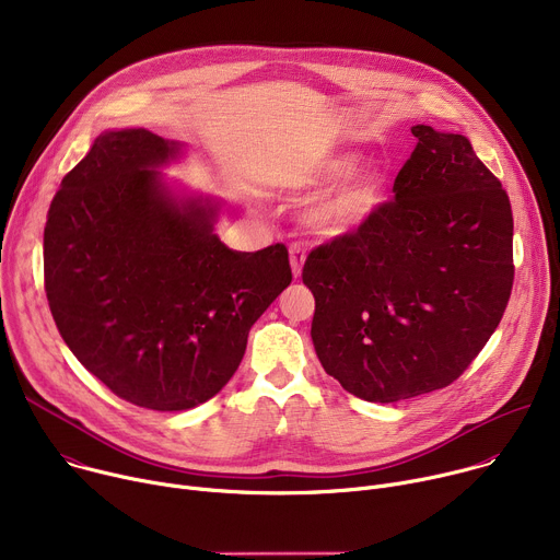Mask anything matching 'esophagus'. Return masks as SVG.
<instances>
[{"label":"esophagus","instance_id":"obj_1","mask_svg":"<svg viewBox=\"0 0 560 560\" xmlns=\"http://www.w3.org/2000/svg\"><path fill=\"white\" fill-rule=\"evenodd\" d=\"M303 261H305V248L301 244H292L290 246V266H292L294 277H301Z\"/></svg>","mask_w":560,"mask_h":560}]
</instances>
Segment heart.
Segmentation results:
<instances>
[{"instance_id": "b5f03b06", "label": "heart", "mask_w": 560, "mask_h": 560, "mask_svg": "<svg viewBox=\"0 0 560 560\" xmlns=\"http://www.w3.org/2000/svg\"><path fill=\"white\" fill-rule=\"evenodd\" d=\"M359 166V156L354 152L335 154L322 164L316 173V182L332 184L350 177ZM383 184L381 177L374 173H365L361 177H354L346 186H341L337 192L328 195L326 199L318 201L310 212V223L314 230L328 236H341L359 225H363L372 212L381 203Z\"/></svg>"}]
</instances>
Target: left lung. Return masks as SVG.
Here are the masks:
<instances>
[{
  "mask_svg": "<svg viewBox=\"0 0 560 560\" xmlns=\"http://www.w3.org/2000/svg\"><path fill=\"white\" fill-rule=\"evenodd\" d=\"M417 145L357 230L314 248L312 341L324 370L372 404L447 387L499 328L514 283L510 197L463 135Z\"/></svg>",
  "mask_w": 560,
  "mask_h": 560,
  "instance_id": "8db88e82",
  "label": "left lung"
}]
</instances>
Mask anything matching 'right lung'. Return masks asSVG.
Masks as SVG:
<instances>
[{"mask_svg":"<svg viewBox=\"0 0 560 560\" xmlns=\"http://www.w3.org/2000/svg\"><path fill=\"white\" fill-rule=\"evenodd\" d=\"M177 152L143 128L102 132L61 179L44 228L61 339L113 394L156 412L212 398L292 281L283 244L230 250L214 234L217 206L162 186L154 168Z\"/></svg>","mask_w":560,"mask_h":560,"instance_id":"1","label":"right lung"}]
</instances>
